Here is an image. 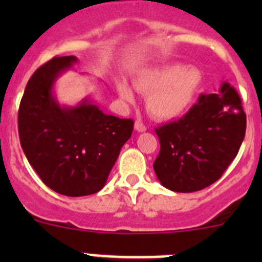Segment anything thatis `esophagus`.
<instances>
[{"instance_id":"esophagus-1","label":"esophagus","mask_w":262,"mask_h":262,"mask_svg":"<svg viewBox=\"0 0 262 262\" xmlns=\"http://www.w3.org/2000/svg\"><path fill=\"white\" fill-rule=\"evenodd\" d=\"M134 128H136L137 132H146L147 130V126L144 125L141 120L136 121V124H134Z\"/></svg>"}]
</instances>
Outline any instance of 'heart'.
I'll return each mask as SVG.
<instances>
[{"mask_svg":"<svg viewBox=\"0 0 262 262\" xmlns=\"http://www.w3.org/2000/svg\"><path fill=\"white\" fill-rule=\"evenodd\" d=\"M202 80L199 68L171 62L143 71L134 80V87L148 95V112L155 118L173 119L191 105ZM118 91L124 101H133V91L125 82H119Z\"/></svg>","mask_w":262,"mask_h":262,"instance_id":"heart-1","label":"heart"}]
</instances>
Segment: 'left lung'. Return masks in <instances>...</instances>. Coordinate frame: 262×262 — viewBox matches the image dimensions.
<instances>
[{
    "label": "left lung",
    "mask_w": 262,
    "mask_h": 262,
    "mask_svg": "<svg viewBox=\"0 0 262 262\" xmlns=\"http://www.w3.org/2000/svg\"><path fill=\"white\" fill-rule=\"evenodd\" d=\"M245 133L246 114L231 84L224 82L218 94H202L182 118L156 128L158 180L178 192L205 189L236 158Z\"/></svg>",
    "instance_id": "8db88e82"
}]
</instances>
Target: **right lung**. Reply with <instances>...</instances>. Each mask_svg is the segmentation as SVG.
<instances>
[{
	"instance_id": "obj_1",
	"label": "right lung",
	"mask_w": 262,
	"mask_h": 262,
	"mask_svg": "<svg viewBox=\"0 0 262 262\" xmlns=\"http://www.w3.org/2000/svg\"><path fill=\"white\" fill-rule=\"evenodd\" d=\"M77 62L54 57L29 80L18 107V137L24 153L41 181L58 194L84 196L100 191L134 121L106 115L84 99L78 106H60L53 84Z\"/></svg>"
}]
</instances>
